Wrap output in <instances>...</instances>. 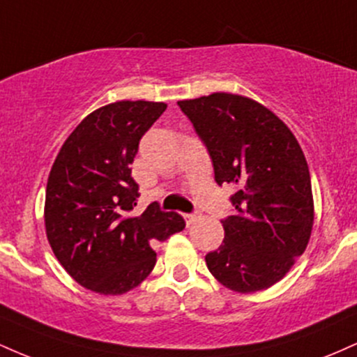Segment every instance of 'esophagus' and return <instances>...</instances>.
Segmentation results:
<instances>
[{
    "mask_svg": "<svg viewBox=\"0 0 357 357\" xmlns=\"http://www.w3.org/2000/svg\"><path fill=\"white\" fill-rule=\"evenodd\" d=\"M183 218H184V221H186L188 227H190V225H192L196 220H198V215H196V213H184Z\"/></svg>",
    "mask_w": 357,
    "mask_h": 357,
    "instance_id": "esophagus-1",
    "label": "esophagus"
}]
</instances>
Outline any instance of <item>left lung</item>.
I'll list each match as a JSON object with an SVG mask.
<instances>
[{"instance_id":"1","label":"left lung","mask_w":357,"mask_h":357,"mask_svg":"<svg viewBox=\"0 0 357 357\" xmlns=\"http://www.w3.org/2000/svg\"><path fill=\"white\" fill-rule=\"evenodd\" d=\"M206 146L215 181L230 184L235 215L206 260L211 275L241 294L277 284L305 252L314 225L309 166L296 136L265 105L216 92L179 100Z\"/></svg>"}]
</instances>
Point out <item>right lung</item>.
Wrapping results in <instances>:
<instances>
[{"mask_svg": "<svg viewBox=\"0 0 357 357\" xmlns=\"http://www.w3.org/2000/svg\"><path fill=\"white\" fill-rule=\"evenodd\" d=\"M165 102L121 100L89 114L61 146L45 196V228L56 260L73 280L121 296L153 272V247L181 231L184 220L155 203L134 215L130 176L139 141Z\"/></svg>", "mask_w": 357, "mask_h": 357, "instance_id": "add662e5", "label": "right lung"}]
</instances>
